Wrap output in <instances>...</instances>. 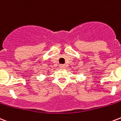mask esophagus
<instances>
[{"instance_id":"34e87169","label":"esophagus","mask_w":121,"mask_h":121,"mask_svg":"<svg viewBox=\"0 0 121 121\" xmlns=\"http://www.w3.org/2000/svg\"><path fill=\"white\" fill-rule=\"evenodd\" d=\"M65 65H60V68L61 69H65Z\"/></svg>"}]
</instances>
